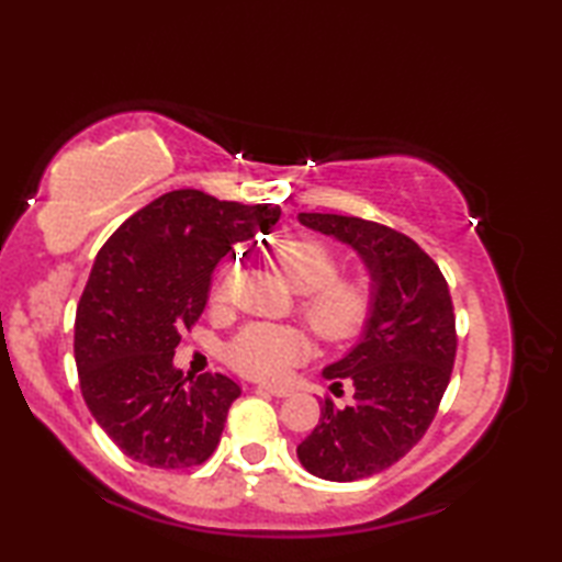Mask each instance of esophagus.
Returning <instances> with one entry per match:
<instances>
[{"label": "esophagus", "instance_id": "1", "mask_svg": "<svg viewBox=\"0 0 562 562\" xmlns=\"http://www.w3.org/2000/svg\"><path fill=\"white\" fill-rule=\"evenodd\" d=\"M258 389H260V391H266V393H270V396H278V398H288V396H292V389H290V386H284V384H258Z\"/></svg>", "mask_w": 562, "mask_h": 562}]
</instances>
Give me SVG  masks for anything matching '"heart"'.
<instances>
[{
	"label": "heart",
	"mask_w": 562,
	"mask_h": 562,
	"mask_svg": "<svg viewBox=\"0 0 562 562\" xmlns=\"http://www.w3.org/2000/svg\"><path fill=\"white\" fill-rule=\"evenodd\" d=\"M272 266L292 290L302 292V314L316 336L340 345L362 336L376 306L372 274H338L340 258L318 238H288L274 246ZM302 330L278 324H250L226 345L224 357L236 372L278 379L306 357Z\"/></svg>",
	"instance_id": "b5f03b06"
}]
</instances>
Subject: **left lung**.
I'll return each instance as SVG.
<instances>
[{"mask_svg":"<svg viewBox=\"0 0 562 562\" xmlns=\"http://www.w3.org/2000/svg\"><path fill=\"white\" fill-rule=\"evenodd\" d=\"M304 226L357 250L376 282L374 316L360 342L324 369L333 386L348 379L355 403L321 405V420L300 447L302 465L324 481L350 483L403 459L449 386L457 357V318L437 262L391 226L342 214L300 212Z\"/></svg>","mask_w":562,"mask_h":562,"instance_id":"left-lung-1","label":"left lung"}]
</instances>
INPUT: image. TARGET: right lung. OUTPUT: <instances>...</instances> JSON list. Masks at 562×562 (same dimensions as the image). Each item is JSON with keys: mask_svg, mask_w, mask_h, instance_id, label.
<instances>
[{"mask_svg": "<svg viewBox=\"0 0 562 562\" xmlns=\"http://www.w3.org/2000/svg\"><path fill=\"white\" fill-rule=\"evenodd\" d=\"M278 220L272 202L171 190L99 250L77 306L75 360L93 420L130 459L190 469L217 449L241 389L224 374L183 376L173 352L205 312L217 262Z\"/></svg>", "mask_w": 562, "mask_h": 562, "instance_id": "add662e5", "label": "right lung"}]
</instances>
